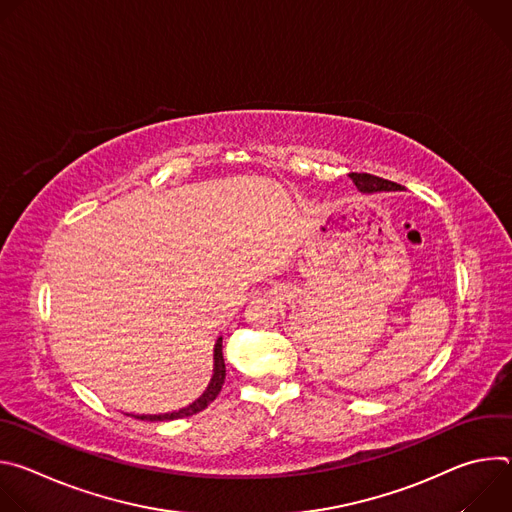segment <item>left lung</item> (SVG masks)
I'll return each mask as SVG.
<instances>
[{
    "instance_id": "1",
    "label": "left lung",
    "mask_w": 512,
    "mask_h": 512,
    "mask_svg": "<svg viewBox=\"0 0 512 512\" xmlns=\"http://www.w3.org/2000/svg\"><path fill=\"white\" fill-rule=\"evenodd\" d=\"M350 180L354 182V186L364 192V194H373V192H395V190H401L403 186L401 184H395L391 180H385V178H379V176H373V174H348Z\"/></svg>"
}]
</instances>
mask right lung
<instances>
[{
    "instance_id": "obj_1",
    "label": "right lung",
    "mask_w": 512,
    "mask_h": 512,
    "mask_svg": "<svg viewBox=\"0 0 512 512\" xmlns=\"http://www.w3.org/2000/svg\"><path fill=\"white\" fill-rule=\"evenodd\" d=\"M225 375H227V369H225V358H223V338H218L216 344H214V369H212V379L206 387V391L194 401L190 403L188 407L180 409V411H172V413H160V415H133L137 419H143V421H172V419H180V417H190L202 409H206L214 399L216 395L221 393L223 385H225Z\"/></svg>"
}]
</instances>
